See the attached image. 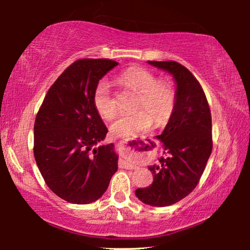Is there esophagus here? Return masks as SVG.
Segmentation results:
<instances>
[{"label": "esophagus", "mask_w": 250, "mask_h": 250, "mask_svg": "<svg viewBox=\"0 0 250 250\" xmlns=\"http://www.w3.org/2000/svg\"><path fill=\"white\" fill-rule=\"evenodd\" d=\"M121 165H122L123 167H124V168H126V169H135V168H136L135 165H133V164L129 163L128 160H125V159L122 160Z\"/></svg>", "instance_id": "1"}]
</instances>
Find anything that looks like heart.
<instances>
[{"mask_svg":"<svg viewBox=\"0 0 250 250\" xmlns=\"http://www.w3.org/2000/svg\"><path fill=\"white\" fill-rule=\"evenodd\" d=\"M117 82L122 86L138 93L132 115L119 116L111 123L110 133L115 138L131 139L146 132L150 126H165L176 107V92L172 84L160 81L155 73L143 67H129L118 74ZM95 111L104 119L114 117L117 110L110 85L100 80L92 95Z\"/></svg>","mask_w":250,"mask_h":250,"instance_id":"heart-1","label":"heart"}]
</instances>
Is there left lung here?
Returning a JSON list of instances; mask_svg holds the SVG:
<instances>
[{
    "label": "left lung",
    "instance_id": "left-lung-1",
    "mask_svg": "<svg viewBox=\"0 0 250 250\" xmlns=\"http://www.w3.org/2000/svg\"><path fill=\"white\" fill-rule=\"evenodd\" d=\"M167 70L176 82V107L162 134L166 157L160 165L150 166L151 186L136 189L142 203L156 207L169 206L192 192L203 175L213 149L211 115L199 82L176 61H148Z\"/></svg>",
    "mask_w": 250,
    "mask_h": 250
}]
</instances>
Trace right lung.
Instances as JSON below:
<instances>
[{"mask_svg":"<svg viewBox=\"0 0 250 250\" xmlns=\"http://www.w3.org/2000/svg\"><path fill=\"white\" fill-rule=\"evenodd\" d=\"M118 62L80 59L49 88L34 124V157L50 190L84 205L105 192L117 170L114 145L95 146L108 129L95 111V85Z\"/></svg>","mask_w":250,"mask_h":250,"instance_id":"add662e5","label":"right lung"}]
</instances>
